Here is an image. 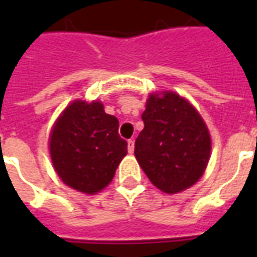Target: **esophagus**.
I'll return each mask as SVG.
<instances>
[{"label": "esophagus", "instance_id": "34e87169", "mask_svg": "<svg viewBox=\"0 0 257 257\" xmlns=\"http://www.w3.org/2000/svg\"><path fill=\"white\" fill-rule=\"evenodd\" d=\"M134 150H135V142L132 139L128 140V151L131 153V154H132V153H134Z\"/></svg>", "mask_w": 257, "mask_h": 257}]
</instances>
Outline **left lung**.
<instances>
[{
	"mask_svg": "<svg viewBox=\"0 0 257 257\" xmlns=\"http://www.w3.org/2000/svg\"><path fill=\"white\" fill-rule=\"evenodd\" d=\"M142 119L145 128L135 142V157L151 183L167 194L197 183L210 156L209 131L199 112L167 90L149 96Z\"/></svg>",
	"mask_w": 257,
	"mask_h": 257,
	"instance_id": "1",
	"label": "left lung"
}]
</instances>
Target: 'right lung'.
Instances as JSON below:
<instances>
[{"mask_svg":"<svg viewBox=\"0 0 257 257\" xmlns=\"http://www.w3.org/2000/svg\"><path fill=\"white\" fill-rule=\"evenodd\" d=\"M118 119L100 101H73L55 122L49 151L64 184L85 194L99 193L110 183L128 153L118 135Z\"/></svg>","mask_w":257,"mask_h":257,"instance_id":"1","label":"right lung"}]
</instances>
